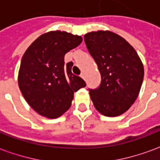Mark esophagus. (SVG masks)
Returning a JSON list of instances; mask_svg holds the SVG:
<instances>
[{"instance_id":"1","label":"esophagus","mask_w":160,"mask_h":160,"mask_svg":"<svg viewBox=\"0 0 160 160\" xmlns=\"http://www.w3.org/2000/svg\"><path fill=\"white\" fill-rule=\"evenodd\" d=\"M80 77H81L82 79H84V80H85V79H86V75H85V73H80Z\"/></svg>"}]
</instances>
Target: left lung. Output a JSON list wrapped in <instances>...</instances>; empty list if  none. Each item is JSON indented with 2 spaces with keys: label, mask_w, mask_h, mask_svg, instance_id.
I'll return each instance as SVG.
<instances>
[{
  "label": "left lung",
  "mask_w": 160,
  "mask_h": 160,
  "mask_svg": "<svg viewBox=\"0 0 160 160\" xmlns=\"http://www.w3.org/2000/svg\"><path fill=\"white\" fill-rule=\"evenodd\" d=\"M84 39L101 74L98 88L89 90L94 107L106 117L123 114L141 90L144 77L141 58L123 38L110 31L91 32Z\"/></svg>",
  "instance_id": "left-lung-1"
}]
</instances>
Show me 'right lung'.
I'll return each instance as SVG.
<instances>
[{
  "label": "right lung",
  "instance_id": "obj_1",
  "mask_svg": "<svg viewBox=\"0 0 160 160\" xmlns=\"http://www.w3.org/2000/svg\"><path fill=\"white\" fill-rule=\"evenodd\" d=\"M82 42L78 35L61 31L42 34L28 47L19 67L18 83L26 101L37 113L54 119L71 106L74 92L86 87L72 73L64 56Z\"/></svg>",
  "mask_w": 160,
  "mask_h": 160
}]
</instances>
